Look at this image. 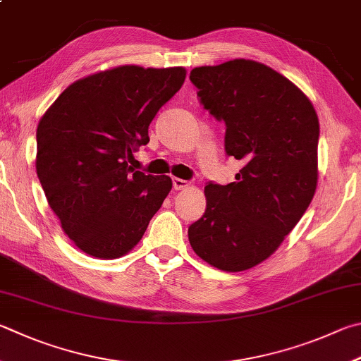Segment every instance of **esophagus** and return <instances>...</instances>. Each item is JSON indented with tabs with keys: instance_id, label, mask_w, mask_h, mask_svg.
Instances as JSON below:
<instances>
[{
	"instance_id": "1",
	"label": "esophagus",
	"mask_w": 361,
	"mask_h": 361,
	"mask_svg": "<svg viewBox=\"0 0 361 361\" xmlns=\"http://www.w3.org/2000/svg\"><path fill=\"white\" fill-rule=\"evenodd\" d=\"M172 181H173V189H176V191H180V189H185L189 185L186 180H181V178H173Z\"/></svg>"
}]
</instances>
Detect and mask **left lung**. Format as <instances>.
Wrapping results in <instances>:
<instances>
[{
  "instance_id": "1",
  "label": "left lung",
  "mask_w": 361,
  "mask_h": 361,
  "mask_svg": "<svg viewBox=\"0 0 361 361\" xmlns=\"http://www.w3.org/2000/svg\"><path fill=\"white\" fill-rule=\"evenodd\" d=\"M189 78L203 109L226 123L227 156L245 164L233 183L205 186L189 243L209 265L243 271L270 257L310 207L319 118L303 91L257 61L195 68Z\"/></svg>"
}]
</instances>
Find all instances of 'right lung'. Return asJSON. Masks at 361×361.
<instances>
[{
  "label": "right lung",
  "instance_id": "add662e5",
  "mask_svg": "<svg viewBox=\"0 0 361 361\" xmlns=\"http://www.w3.org/2000/svg\"><path fill=\"white\" fill-rule=\"evenodd\" d=\"M186 78L185 68L120 66L74 82L37 124L36 172L77 247L97 259L129 252L172 189L167 175L128 162Z\"/></svg>",
  "mask_w": 361,
  "mask_h": 361
}]
</instances>
